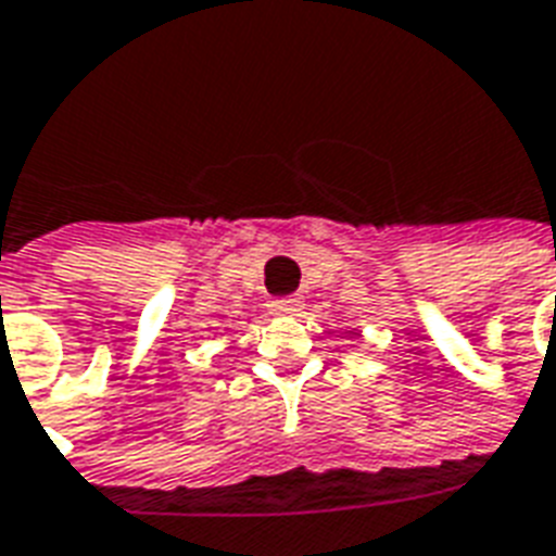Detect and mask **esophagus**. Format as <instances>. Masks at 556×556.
<instances>
[{"mask_svg":"<svg viewBox=\"0 0 556 556\" xmlns=\"http://www.w3.org/2000/svg\"><path fill=\"white\" fill-rule=\"evenodd\" d=\"M302 307V295H283V299H273V302H269V311L278 313V316H295Z\"/></svg>","mask_w":556,"mask_h":556,"instance_id":"esophagus-1","label":"esophagus"}]
</instances>
